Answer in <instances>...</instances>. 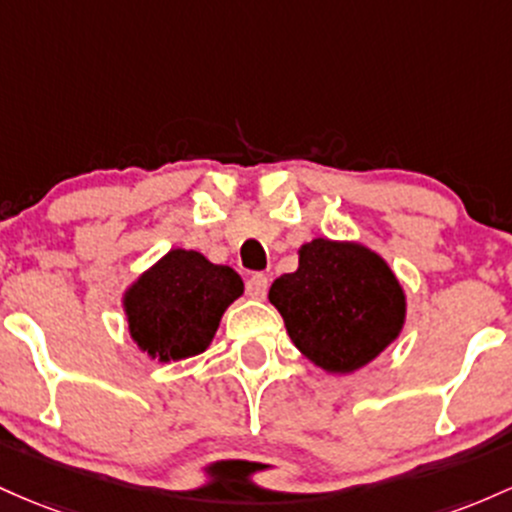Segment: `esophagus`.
I'll return each instance as SVG.
<instances>
[{
	"mask_svg": "<svg viewBox=\"0 0 512 512\" xmlns=\"http://www.w3.org/2000/svg\"><path fill=\"white\" fill-rule=\"evenodd\" d=\"M268 275L263 273H254L249 280H246V292H249V297H254V300H263V297L268 295Z\"/></svg>",
	"mask_w": 512,
	"mask_h": 512,
	"instance_id": "obj_1",
	"label": "esophagus"
}]
</instances>
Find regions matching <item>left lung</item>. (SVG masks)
Segmentation results:
<instances>
[{
  "label": "left lung",
  "mask_w": 512,
  "mask_h": 512,
  "mask_svg": "<svg viewBox=\"0 0 512 512\" xmlns=\"http://www.w3.org/2000/svg\"><path fill=\"white\" fill-rule=\"evenodd\" d=\"M268 300L292 343L321 370L348 375L396 341L406 295L392 268L355 241L312 239L295 273L280 275Z\"/></svg>",
  "instance_id": "1"
}]
</instances>
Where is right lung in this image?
<instances>
[{
    "label": "right lung",
    "instance_id": "obj_1",
    "mask_svg": "<svg viewBox=\"0 0 512 512\" xmlns=\"http://www.w3.org/2000/svg\"><path fill=\"white\" fill-rule=\"evenodd\" d=\"M241 292L244 283L229 266H215L198 251L171 249L125 290L132 341L159 363L203 353Z\"/></svg>",
    "mask_w": 512,
    "mask_h": 512
}]
</instances>
